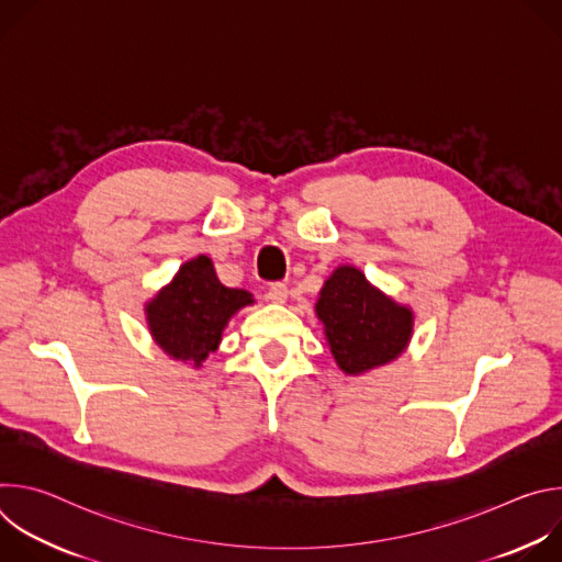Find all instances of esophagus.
Wrapping results in <instances>:
<instances>
[{
  "label": "esophagus",
  "mask_w": 562,
  "mask_h": 562,
  "mask_svg": "<svg viewBox=\"0 0 562 562\" xmlns=\"http://www.w3.org/2000/svg\"><path fill=\"white\" fill-rule=\"evenodd\" d=\"M286 295H289V289H286V284H282V282H273V284L269 286V291H267V297H269L271 302H278V304L286 302Z\"/></svg>",
  "instance_id": "1"
}]
</instances>
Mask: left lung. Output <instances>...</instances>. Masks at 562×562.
<instances>
[{"instance_id":"1","label":"left lung","mask_w":562,"mask_h":562,"mask_svg":"<svg viewBox=\"0 0 562 562\" xmlns=\"http://www.w3.org/2000/svg\"><path fill=\"white\" fill-rule=\"evenodd\" d=\"M325 323L331 353L342 371L362 373L405 351L414 315L400 306L353 267H340L325 282L315 304Z\"/></svg>"}]
</instances>
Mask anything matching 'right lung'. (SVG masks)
<instances>
[{
    "label": "right lung",
    "instance_id": "1",
    "mask_svg": "<svg viewBox=\"0 0 562 562\" xmlns=\"http://www.w3.org/2000/svg\"><path fill=\"white\" fill-rule=\"evenodd\" d=\"M251 302L249 291L224 286L211 260L200 256L148 304V327L169 356L200 364L217 349L228 317Z\"/></svg>",
    "mask_w": 562,
    "mask_h": 562
}]
</instances>
